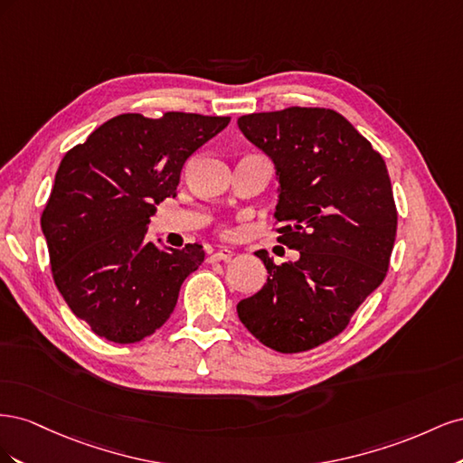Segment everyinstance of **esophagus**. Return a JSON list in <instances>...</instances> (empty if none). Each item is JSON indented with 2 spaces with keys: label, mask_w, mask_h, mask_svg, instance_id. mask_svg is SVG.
Returning <instances> with one entry per match:
<instances>
[{
  "label": "esophagus",
  "mask_w": 463,
  "mask_h": 463,
  "mask_svg": "<svg viewBox=\"0 0 463 463\" xmlns=\"http://www.w3.org/2000/svg\"><path fill=\"white\" fill-rule=\"evenodd\" d=\"M233 257V250H230V249H218V250H214L213 255H210V262H216V260H230Z\"/></svg>",
  "instance_id": "obj_1"
}]
</instances>
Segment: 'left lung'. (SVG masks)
<instances>
[{"label":"left lung","mask_w":463,"mask_h":463,"mask_svg":"<svg viewBox=\"0 0 463 463\" xmlns=\"http://www.w3.org/2000/svg\"><path fill=\"white\" fill-rule=\"evenodd\" d=\"M237 125L276 165L278 241L299 250L282 264L257 250L269 279L237 315L274 352H309L344 332L386 278L398 228L386 164L328 108L262 111Z\"/></svg>","instance_id":"1"}]
</instances>
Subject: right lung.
Segmentation results:
<instances>
[{
    "label": "right lung",
    "instance_id": "1",
    "mask_svg": "<svg viewBox=\"0 0 463 463\" xmlns=\"http://www.w3.org/2000/svg\"><path fill=\"white\" fill-rule=\"evenodd\" d=\"M228 123L185 111L121 114L63 156L40 223L55 286L100 338L135 344L156 332L203 264V245L160 247L146 230L156 204L177 194L187 158Z\"/></svg>",
    "mask_w": 463,
    "mask_h": 463
}]
</instances>
